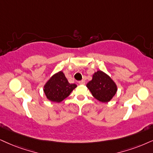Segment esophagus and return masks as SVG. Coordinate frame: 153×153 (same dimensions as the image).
Here are the masks:
<instances>
[{"mask_svg":"<svg viewBox=\"0 0 153 153\" xmlns=\"http://www.w3.org/2000/svg\"><path fill=\"white\" fill-rule=\"evenodd\" d=\"M78 83L80 85H85V81L83 80H80V81H79Z\"/></svg>","mask_w":153,"mask_h":153,"instance_id":"obj_1","label":"esophagus"}]
</instances>
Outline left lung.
<instances>
[{
  "mask_svg": "<svg viewBox=\"0 0 153 153\" xmlns=\"http://www.w3.org/2000/svg\"><path fill=\"white\" fill-rule=\"evenodd\" d=\"M87 88L95 99L104 103L109 102L117 91L116 83L109 75L101 71L94 73L92 80L87 84Z\"/></svg>",
  "mask_w": 153,
  "mask_h": 153,
  "instance_id": "left-lung-1",
  "label": "left lung"
}]
</instances>
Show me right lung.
<instances>
[{
    "label": "right lung",
    "mask_w": 153,
    "mask_h": 153,
    "mask_svg": "<svg viewBox=\"0 0 153 153\" xmlns=\"http://www.w3.org/2000/svg\"><path fill=\"white\" fill-rule=\"evenodd\" d=\"M75 84H71L62 71L54 74L44 86L46 98L53 102H62L76 88Z\"/></svg>",
    "instance_id": "obj_1"
}]
</instances>
